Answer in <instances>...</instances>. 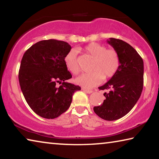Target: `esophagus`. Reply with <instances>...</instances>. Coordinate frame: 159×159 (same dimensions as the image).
<instances>
[{
    "label": "esophagus",
    "instance_id": "obj_1",
    "mask_svg": "<svg viewBox=\"0 0 159 159\" xmlns=\"http://www.w3.org/2000/svg\"><path fill=\"white\" fill-rule=\"evenodd\" d=\"M82 90H84V91L85 92V93H89V94H90V93H92L93 92L92 90H89V89H82Z\"/></svg>",
    "mask_w": 159,
    "mask_h": 159
}]
</instances>
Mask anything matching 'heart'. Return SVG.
I'll use <instances>...</instances> for the list:
<instances>
[{"label": "heart", "mask_w": 159, "mask_h": 159, "mask_svg": "<svg viewBox=\"0 0 159 159\" xmlns=\"http://www.w3.org/2000/svg\"><path fill=\"white\" fill-rule=\"evenodd\" d=\"M84 52L93 58L91 64L93 72L85 74L75 79V81L85 88H93L101 83L103 79H109L117 72L120 65V56L115 49H107L105 45L91 42L84 48ZM77 50L70 49L64 57L66 69L73 74H79L80 69L77 60Z\"/></svg>", "instance_id": "obj_1"}]
</instances>
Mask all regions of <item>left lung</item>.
<instances>
[{
	"label": "left lung",
	"mask_w": 159,
	"mask_h": 159,
	"mask_svg": "<svg viewBox=\"0 0 159 159\" xmlns=\"http://www.w3.org/2000/svg\"><path fill=\"white\" fill-rule=\"evenodd\" d=\"M107 43L117 50L120 65L117 72L99 90H107L102 104L93 107L103 120L113 121L129 112L142 94L143 85V61L130 44L122 40L110 38Z\"/></svg>",
	"instance_id": "8db88e82"
}]
</instances>
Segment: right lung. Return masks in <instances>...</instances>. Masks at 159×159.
<instances>
[{
    "label": "right lung",
    "instance_id": "right-lung-1",
    "mask_svg": "<svg viewBox=\"0 0 159 159\" xmlns=\"http://www.w3.org/2000/svg\"><path fill=\"white\" fill-rule=\"evenodd\" d=\"M71 47L66 42L42 40L22 57L18 79L25 99L40 117L54 119L69 109L79 85L66 82L72 77L64 64ZM61 84L58 87L57 84Z\"/></svg>",
    "mask_w": 159,
    "mask_h": 159
}]
</instances>
